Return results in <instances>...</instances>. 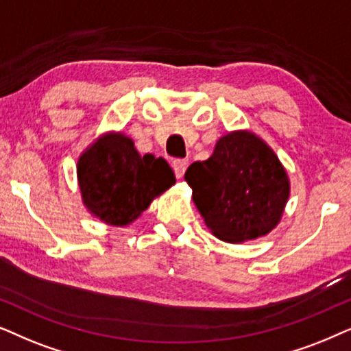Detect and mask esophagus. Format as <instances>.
Here are the masks:
<instances>
[{
  "instance_id": "esophagus-1",
  "label": "esophagus",
  "mask_w": 351,
  "mask_h": 351,
  "mask_svg": "<svg viewBox=\"0 0 351 351\" xmlns=\"http://www.w3.org/2000/svg\"><path fill=\"white\" fill-rule=\"evenodd\" d=\"M188 165H189V162L183 160V158H178V160H175L171 163L173 171H175L176 178H178V180L183 178V175H184V171H186V168H188Z\"/></svg>"
}]
</instances>
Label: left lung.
Segmentation results:
<instances>
[{
    "label": "left lung",
    "mask_w": 351,
    "mask_h": 351,
    "mask_svg": "<svg viewBox=\"0 0 351 351\" xmlns=\"http://www.w3.org/2000/svg\"><path fill=\"white\" fill-rule=\"evenodd\" d=\"M193 200L213 236L224 242L263 237L281 221L291 181L276 154L255 133L224 134L207 160L184 173Z\"/></svg>",
    "instance_id": "8db88e82"
}]
</instances>
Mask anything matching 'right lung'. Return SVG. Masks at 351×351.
Instances as JSON below:
<instances>
[{
  "instance_id": "1",
  "label": "right lung",
  "mask_w": 351,
  "mask_h": 351,
  "mask_svg": "<svg viewBox=\"0 0 351 351\" xmlns=\"http://www.w3.org/2000/svg\"><path fill=\"white\" fill-rule=\"evenodd\" d=\"M77 178L83 205L110 226L132 224L176 183L167 160L139 156L123 133H106L86 147L78 157Z\"/></svg>"
}]
</instances>
